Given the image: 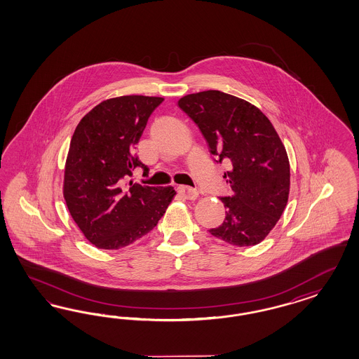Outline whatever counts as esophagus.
I'll list each match as a JSON object with an SVG mask.
<instances>
[{
	"label": "esophagus",
	"instance_id": "34e87169",
	"mask_svg": "<svg viewBox=\"0 0 359 359\" xmlns=\"http://www.w3.org/2000/svg\"><path fill=\"white\" fill-rule=\"evenodd\" d=\"M177 189H179V194L185 197L187 200H196L198 197V191L191 188V187L183 185V187H179Z\"/></svg>",
	"mask_w": 359,
	"mask_h": 359
}]
</instances>
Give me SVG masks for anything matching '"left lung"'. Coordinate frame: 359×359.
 Returning a JSON list of instances; mask_svg holds the SVG:
<instances>
[{
	"instance_id": "1",
	"label": "left lung",
	"mask_w": 359,
	"mask_h": 359,
	"mask_svg": "<svg viewBox=\"0 0 359 359\" xmlns=\"http://www.w3.org/2000/svg\"><path fill=\"white\" fill-rule=\"evenodd\" d=\"M204 135L231 188L221 197L226 217L209 233L234 246H254L269 236L287 205L290 162L270 120L242 98L219 90L187 95L177 101Z\"/></svg>"
}]
</instances>
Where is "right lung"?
<instances>
[{
  "mask_svg": "<svg viewBox=\"0 0 359 359\" xmlns=\"http://www.w3.org/2000/svg\"><path fill=\"white\" fill-rule=\"evenodd\" d=\"M164 98L121 96L100 102L72 135L65 168V204L86 238L98 249L118 250L156 226L176 195L172 187L123 185L149 117Z\"/></svg>",
  "mask_w": 359,
  "mask_h": 359,
  "instance_id": "add662e5",
  "label": "right lung"
}]
</instances>
